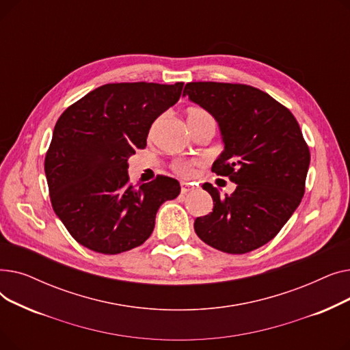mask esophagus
<instances>
[{"label":"esophagus","instance_id":"1","mask_svg":"<svg viewBox=\"0 0 350 350\" xmlns=\"http://www.w3.org/2000/svg\"><path fill=\"white\" fill-rule=\"evenodd\" d=\"M180 186H181V194H187L190 190H193V187L190 185H187V183H185V181H183Z\"/></svg>","mask_w":350,"mask_h":350}]
</instances>
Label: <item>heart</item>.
I'll return each mask as SVG.
<instances>
[{
    "label": "heart",
    "mask_w": 350,
    "mask_h": 350,
    "mask_svg": "<svg viewBox=\"0 0 350 350\" xmlns=\"http://www.w3.org/2000/svg\"><path fill=\"white\" fill-rule=\"evenodd\" d=\"M186 118H187V123L190 126V129L204 123V122H210L213 119V116L207 112L206 109L203 107H198V106H190L187 110H186ZM203 164V161L201 160H194V159H177L172 163V169L176 174L181 176V177H191L196 172L197 167H200V165Z\"/></svg>",
    "instance_id": "obj_1"
}]
</instances>
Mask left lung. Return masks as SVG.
Masks as SVG:
<instances>
[{"label":"left lung","instance_id":"1","mask_svg":"<svg viewBox=\"0 0 350 350\" xmlns=\"http://www.w3.org/2000/svg\"><path fill=\"white\" fill-rule=\"evenodd\" d=\"M183 96L204 107L218 122L224 152L211 172L237 185L214 201L213 213L197 217L196 234L210 247L245 254L277 235L299 206L310 153L291 110L265 92L244 83L190 82Z\"/></svg>","mask_w":350,"mask_h":350}]
</instances>
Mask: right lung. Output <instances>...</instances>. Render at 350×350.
<instances>
[{"instance_id":"1","label":"right lung","mask_w":350,"mask_h":350,"mask_svg":"<svg viewBox=\"0 0 350 350\" xmlns=\"http://www.w3.org/2000/svg\"><path fill=\"white\" fill-rule=\"evenodd\" d=\"M183 85L106 83L59 116L45 176L55 214L81 245L110 255L142 245L159 207L180 194L178 181L160 174L132 186L127 159L144 149L152 123L180 99Z\"/></svg>"}]
</instances>
